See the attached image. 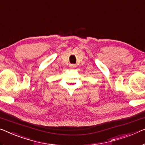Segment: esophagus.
<instances>
[{"mask_svg": "<svg viewBox=\"0 0 145 145\" xmlns=\"http://www.w3.org/2000/svg\"><path fill=\"white\" fill-rule=\"evenodd\" d=\"M76 66L75 65V64H70V68H75V67Z\"/></svg>", "mask_w": 145, "mask_h": 145, "instance_id": "34e87169", "label": "esophagus"}]
</instances>
